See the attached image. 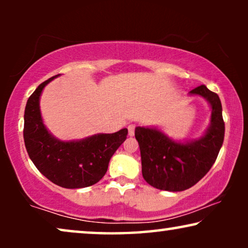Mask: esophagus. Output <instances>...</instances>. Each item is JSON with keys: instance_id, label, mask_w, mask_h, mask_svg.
<instances>
[{"instance_id": "obj_1", "label": "esophagus", "mask_w": 248, "mask_h": 248, "mask_svg": "<svg viewBox=\"0 0 248 248\" xmlns=\"http://www.w3.org/2000/svg\"><path fill=\"white\" fill-rule=\"evenodd\" d=\"M127 130H128V135H130V137H133V135H134V130H135V125L134 124H130L127 126Z\"/></svg>"}]
</instances>
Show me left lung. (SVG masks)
Wrapping results in <instances>:
<instances>
[{"instance_id":"obj_1","label":"left lung","mask_w":248,"mask_h":248,"mask_svg":"<svg viewBox=\"0 0 248 248\" xmlns=\"http://www.w3.org/2000/svg\"><path fill=\"white\" fill-rule=\"evenodd\" d=\"M201 96L211 107V121L198 140L175 141L155 127H135L141 151L142 176L148 184L162 191L181 192L195 185L215 164L225 138V122L219 96L205 86L189 91Z\"/></svg>"}]
</instances>
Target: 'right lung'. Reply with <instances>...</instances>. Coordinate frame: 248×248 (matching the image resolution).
<instances>
[{"label": "right lung", "mask_w": 248, "mask_h": 248, "mask_svg": "<svg viewBox=\"0 0 248 248\" xmlns=\"http://www.w3.org/2000/svg\"><path fill=\"white\" fill-rule=\"evenodd\" d=\"M57 77L40 83L27 101L25 145L36 168L54 184L64 188L88 187L106 174L110 158L126 139L127 128L111 134H94L77 141L56 139L44 125L39 98L46 84Z\"/></svg>", "instance_id": "add662e5"}]
</instances>
